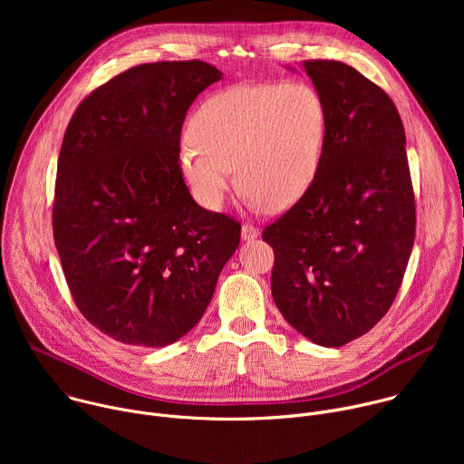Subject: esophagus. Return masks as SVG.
Segmentation results:
<instances>
[{
  "label": "esophagus",
  "mask_w": 464,
  "mask_h": 464,
  "mask_svg": "<svg viewBox=\"0 0 464 464\" xmlns=\"http://www.w3.org/2000/svg\"><path fill=\"white\" fill-rule=\"evenodd\" d=\"M258 235H260V231H258L256 226H253V224H249V222H246V224L242 226V240H253V238H256Z\"/></svg>",
  "instance_id": "1"
}]
</instances>
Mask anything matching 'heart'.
Segmentation results:
<instances>
[{
  "instance_id": "obj_1",
  "label": "heart",
  "mask_w": 464,
  "mask_h": 464,
  "mask_svg": "<svg viewBox=\"0 0 464 464\" xmlns=\"http://www.w3.org/2000/svg\"><path fill=\"white\" fill-rule=\"evenodd\" d=\"M326 119V104L308 82L231 86L209 97L190 119L181 170L209 209L224 204L237 170L255 202L285 211L317 176Z\"/></svg>"
}]
</instances>
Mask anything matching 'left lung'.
Instances as JSON below:
<instances>
[{
    "label": "left lung",
    "mask_w": 464,
    "mask_h": 464,
    "mask_svg": "<svg viewBox=\"0 0 464 464\" xmlns=\"http://www.w3.org/2000/svg\"><path fill=\"white\" fill-rule=\"evenodd\" d=\"M326 104V136L306 194L262 231L272 295L323 347H342L387 314L415 242L406 131L391 97L351 65L304 60Z\"/></svg>",
    "instance_id": "obj_1"
}]
</instances>
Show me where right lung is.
<instances>
[{
	"mask_svg": "<svg viewBox=\"0 0 464 464\" xmlns=\"http://www.w3.org/2000/svg\"><path fill=\"white\" fill-rule=\"evenodd\" d=\"M222 73L152 62L93 90L65 128L53 237L81 314L106 336L165 347L202 319L240 222L198 206L179 167L192 101Z\"/></svg>",
	"mask_w": 464,
	"mask_h": 464,
	"instance_id": "add662e5",
	"label": "right lung"
}]
</instances>
